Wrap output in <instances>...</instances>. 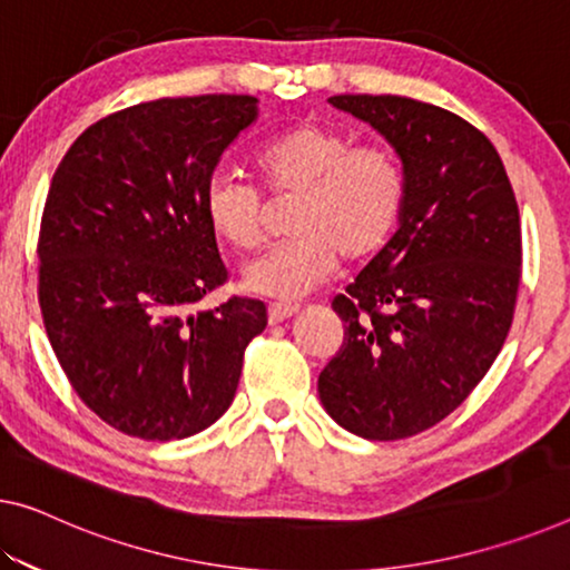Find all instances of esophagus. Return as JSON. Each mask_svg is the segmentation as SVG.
Masks as SVG:
<instances>
[{
    "instance_id": "34e87169",
    "label": "esophagus",
    "mask_w": 570,
    "mask_h": 570,
    "mask_svg": "<svg viewBox=\"0 0 570 570\" xmlns=\"http://www.w3.org/2000/svg\"><path fill=\"white\" fill-rule=\"evenodd\" d=\"M295 313H297V305L295 303H273L267 308V318L275 326V323H283L287 318H293Z\"/></svg>"
}]
</instances>
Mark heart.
<instances>
[{"mask_svg":"<svg viewBox=\"0 0 570 570\" xmlns=\"http://www.w3.org/2000/svg\"><path fill=\"white\" fill-rule=\"evenodd\" d=\"M255 168L275 196H297L291 239L244 267V287L297 301L326 283L338 265L380 255L405 206V173L384 147L354 145L341 129L303 121L262 147ZM204 212L218 239L255 249L265 234V206L255 186L216 173Z\"/></svg>","mask_w":570,"mask_h":570,"instance_id":"heart-1","label":"heart"}]
</instances>
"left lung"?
I'll list each match as a JSON object with an SVG mask.
<instances>
[{
  "instance_id": "left-lung-1",
  "label": "left lung",
  "mask_w": 570,
  "mask_h": 570,
  "mask_svg": "<svg viewBox=\"0 0 570 570\" xmlns=\"http://www.w3.org/2000/svg\"><path fill=\"white\" fill-rule=\"evenodd\" d=\"M328 104L400 157L397 232L334 297L344 344L318 376L326 413L366 441H397L451 415L512 326L522 236L494 145L433 104L341 94Z\"/></svg>"
}]
</instances>
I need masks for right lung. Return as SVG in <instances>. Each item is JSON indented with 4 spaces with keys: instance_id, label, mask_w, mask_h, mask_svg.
Instances as JSON below:
<instances>
[{
    "instance_id": "add662e5",
    "label": "right lung",
    "mask_w": 570,
    "mask_h": 570,
    "mask_svg": "<svg viewBox=\"0 0 570 570\" xmlns=\"http://www.w3.org/2000/svg\"><path fill=\"white\" fill-rule=\"evenodd\" d=\"M255 96L157 99L109 114L52 175L40 224V311L52 352L104 423L145 441L196 435L236 395L259 301L198 311L226 267L204 196Z\"/></svg>"
}]
</instances>
